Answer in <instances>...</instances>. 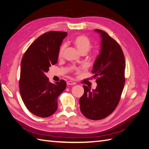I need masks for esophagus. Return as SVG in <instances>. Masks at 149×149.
I'll return each instance as SVG.
<instances>
[{"label": "esophagus", "instance_id": "obj_1", "mask_svg": "<svg viewBox=\"0 0 149 149\" xmlns=\"http://www.w3.org/2000/svg\"><path fill=\"white\" fill-rule=\"evenodd\" d=\"M67 84L68 85H74V84H76V83L72 81H68L67 82Z\"/></svg>", "mask_w": 149, "mask_h": 149}]
</instances>
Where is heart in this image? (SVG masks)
Listing matches in <instances>:
<instances>
[{
    "mask_svg": "<svg viewBox=\"0 0 149 149\" xmlns=\"http://www.w3.org/2000/svg\"><path fill=\"white\" fill-rule=\"evenodd\" d=\"M73 43L74 44V45L76 47V48L78 49V50L81 53L82 55H86V54L89 52L91 47V40H90L89 38L87 37L86 36L83 35H78L77 37H76L73 40ZM66 46L67 45L66 43H63L61 45V46L60 47L59 49V52H58V56H59L60 58H61L63 56ZM96 52H93L91 55V58H96ZM70 71H75L78 69L74 66H71L70 68Z\"/></svg>",
    "mask_w": 149,
    "mask_h": 149,
    "instance_id": "1",
    "label": "heart"
}]
</instances>
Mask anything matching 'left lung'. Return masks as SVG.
I'll return each instance as SVG.
<instances>
[{"mask_svg": "<svg viewBox=\"0 0 149 149\" xmlns=\"http://www.w3.org/2000/svg\"><path fill=\"white\" fill-rule=\"evenodd\" d=\"M101 37V51L92 70L97 87L83 85L80 110L86 118L100 120L110 115L118 105L125 83V58L118 43L104 31L95 29Z\"/></svg>", "mask_w": 149, "mask_h": 149, "instance_id": "left-lung-1", "label": "left lung"}]
</instances>
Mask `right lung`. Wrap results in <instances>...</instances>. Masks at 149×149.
<instances>
[{
	"instance_id": "right-lung-1",
	"label": "right lung",
	"mask_w": 149,
	"mask_h": 149,
	"mask_svg": "<svg viewBox=\"0 0 149 149\" xmlns=\"http://www.w3.org/2000/svg\"><path fill=\"white\" fill-rule=\"evenodd\" d=\"M67 33L50 31L31 44L21 61L19 90L25 106L34 115L47 118L56 112L57 99L66 83L49 81L45 73L58 61V52Z\"/></svg>"
}]
</instances>
